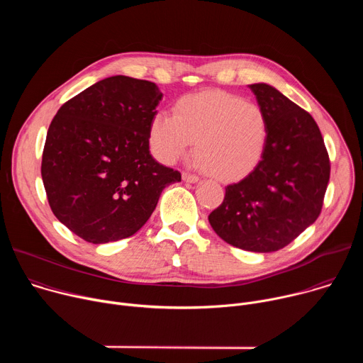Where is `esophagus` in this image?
Returning a JSON list of instances; mask_svg holds the SVG:
<instances>
[{
  "mask_svg": "<svg viewBox=\"0 0 363 363\" xmlns=\"http://www.w3.org/2000/svg\"><path fill=\"white\" fill-rule=\"evenodd\" d=\"M182 179L185 182H188V184H195V182H198L199 178L196 175H192V174H188V172H182Z\"/></svg>",
  "mask_w": 363,
  "mask_h": 363,
  "instance_id": "obj_1",
  "label": "esophagus"
}]
</instances>
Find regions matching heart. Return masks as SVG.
<instances>
[{
	"mask_svg": "<svg viewBox=\"0 0 363 363\" xmlns=\"http://www.w3.org/2000/svg\"><path fill=\"white\" fill-rule=\"evenodd\" d=\"M269 121L260 105L223 90L182 96L174 116L155 113L149 123L152 153L167 165L185 158L196 140V165L216 179L234 182L260 164Z\"/></svg>",
	"mask_w": 363,
	"mask_h": 363,
	"instance_id": "b5f03b06",
	"label": "heart"
}]
</instances>
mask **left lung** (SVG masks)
<instances>
[{"label": "left lung", "instance_id": "left-lung-1", "mask_svg": "<svg viewBox=\"0 0 363 363\" xmlns=\"http://www.w3.org/2000/svg\"><path fill=\"white\" fill-rule=\"evenodd\" d=\"M248 87L269 121L266 150L250 175L225 188L223 203L208 221L220 238L237 248L272 252L318 220L330 162L312 116L267 83Z\"/></svg>", "mask_w": 363, "mask_h": 363}]
</instances>
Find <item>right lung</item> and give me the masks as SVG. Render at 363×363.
<instances>
[{"mask_svg":"<svg viewBox=\"0 0 363 363\" xmlns=\"http://www.w3.org/2000/svg\"><path fill=\"white\" fill-rule=\"evenodd\" d=\"M161 100L152 82L112 76L66 101L51 122L41 161L47 199L84 241L133 235L162 191L181 181L149 150V123Z\"/></svg>","mask_w":363,"mask_h":363,"instance_id":"add662e5","label":"right lung"}]
</instances>
